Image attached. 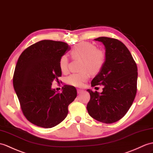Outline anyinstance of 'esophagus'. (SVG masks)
Instances as JSON below:
<instances>
[{"label": "esophagus", "instance_id": "obj_1", "mask_svg": "<svg viewBox=\"0 0 153 153\" xmlns=\"http://www.w3.org/2000/svg\"><path fill=\"white\" fill-rule=\"evenodd\" d=\"M77 94H81V93H83V91L81 89H77Z\"/></svg>", "mask_w": 153, "mask_h": 153}]
</instances>
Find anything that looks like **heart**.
I'll use <instances>...</instances> for the list:
<instances>
[{"label": "heart", "instance_id": "b5f03b06", "mask_svg": "<svg viewBox=\"0 0 153 153\" xmlns=\"http://www.w3.org/2000/svg\"><path fill=\"white\" fill-rule=\"evenodd\" d=\"M70 54L73 59H81L80 70L82 72L74 73L66 78V83L74 87L83 86L88 77V71L91 74H97L102 68L105 61V53L100 49L88 42H81L72 48ZM68 59L66 55L60 59L59 66L62 72L68 71Z\"/></svg>", "mask_w": 153, "mask_h": 153}]
</instances>
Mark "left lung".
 I'll return each mask as SVG.
<instances>
[{"mask_svg":"<svg viewBox=\"0 0 153 153\" xmlns=\"http://www.w3.org/2000/svg\"><path fill=\"white\" fill-rule=\"evenodd\" d=\"M105 49V61L91 81V86L102 85L101 93L90 89L87 109L98 121L110 124L118 121L132 105L137 92V68L130 52L123 42L115 38L99 37Z\"/></svg>","mask_w":153,"mask_h":153,"instance_id":"8db88e82","label":"left lung"}]
</instances>
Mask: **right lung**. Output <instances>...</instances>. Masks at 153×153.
Returning a JSON list of instances; mask_svg holds the SVG:
<instances>
[{"mask_svg":"<svg viewBox=\"0 0 153 153\" xmlns=\"http://www.w3.org/2000/svg\"><path fill=\"white\" fill-rule=\"evenodd\" d=\"M66 43L42 40L22 52L13 77L14 90L23 115L31 123L49 128L59 125L68 115V107L77 97L76 88L65 85L61 93L51 88L62 75L59 60L69 51Z\"/></svg>","mask_w":153,"mask_h":153,"instance_id":"1","label":"right lung"}]
</instances>
